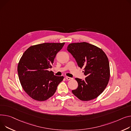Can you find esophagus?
Masks as SVG:
<instances>
[{"mask_svg":"<svg viewBox=\"0 0 131 131\" xmlns=\"http://www.w3.org/2000/svg\"><path fill=\"white\" fill-rule=\"evenodd\" d=\"M66 79L67 80H68V81H69V80H72V78H71V77H68V76H66Z\"/></svg>","mask_w":131,"mask_h":131,"instance_id":"obj_1","label":"esophagus"}]
</instances>
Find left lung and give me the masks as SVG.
Returning a JSON list of instances; mask_svg holds the SVG:
<instances>
[{
  "label": "left lung",
  "instance_id": "obj_1",
  "mask_svg": "<svg viewBox=\"0 0 131 131\" xmlns=\"http://www.w3.org/2000/svg\"><path fill=\"white\" fill-rule=\"evenodd\" d=\"M67 50L75 59L78 66L84 68V80L76 78L78 88L72 93L80 100L96 98L104 91L110 76L108 59L100 48L88 42L71 43Z\"/></svg>",
  "mask_w": 131,
  "mask_h": 131
}]
</instances>
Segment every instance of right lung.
I'll list each match as a JSON object with an SVG mask.
<instances>
[{"mask_svg": "<svg viewBox=\"0 0 131 131\" xmlns=\"http://www.w3.org/2000/svg\"><path fill=\"white\" fill-rule=\"evenodd\" d=\"M63 43H42L29 47L21 56L17 67L19 79L25 92L34 100L44 101L53 96L64 77L48 71L53 65Z\"/></svg>", "mask_w": 131, "mask_h": 131, "instance_id": "obj_1", "label": "right lung"}]
</instances>
